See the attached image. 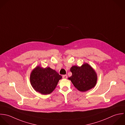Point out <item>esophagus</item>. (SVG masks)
Segmentation results:
<instances>
[{"instance_id":"1","label":"esophagus","mask_w":125,"mask_h":125,"mask_svg":"<svg viewBox=\"0 0 125 125\" xmlns=\"http://www.w3.org/2000/svg\"><path fill=\"white\" fill-rule=\"evenodd\" d=\"M63 79H67V75H63L62 76Z\"/></svg>"}]
</instances>
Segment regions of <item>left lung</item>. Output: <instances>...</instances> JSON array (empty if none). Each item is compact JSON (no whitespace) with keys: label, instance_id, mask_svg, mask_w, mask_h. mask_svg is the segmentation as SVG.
Wrapping results in <instances>:
<instances>
[{"label":"left lung","instance_id":"obj_1","mask_svg":"<svg viewBox=\"0 0 125 125\" xmlns=\"http://www.w3.org/2000/svg\"><path fill=\"white\" fill-rule=\"evenodd\" d=\"M72 75L69 77L74 86L79 91L86 92L94 88L97 82V74L87 63L81 67L73 66L71 69Z\"/></svg>","mask_w":125,"mask_h":125}]
</instances>
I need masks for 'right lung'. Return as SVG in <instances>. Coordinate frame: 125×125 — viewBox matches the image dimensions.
Here are the masks:
<instances>
[{
  "instance_id": "add662e5",
  "label": "right lung",
  "mask_w": 125,
  "mask_h": 125,
  "mask_svg": "<svg viewBox=\"0 0 125 125\" xmlns=\"http://www.w3.org/2000/svg\"><path fill=\"white\" fill-rule=\"evenodd\" d=\"M62 76L55 70L48 67H36L30 76L31 85L34 90L42 94H51L55 88Z\"/></svg>"
}]
</instances>
